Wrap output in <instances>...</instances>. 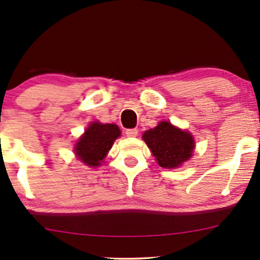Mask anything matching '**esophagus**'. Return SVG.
I'll return each mask as SVG.
<instances>
[{"label":"esophagus","instance_id":"1","mask_svg":"<svg viewBox=\"0 0 260 260\" xmlns=\"http://www.w3.org/2000/svg\"><path fill=\"white\" fill-rule=\"evenodd\" d=\"M125 134H126V136L129 137H135L137 136V134H139V131H137V129H127L125 131Z\"/></svg>","mask_w":260,"mask_h":260}]
</instances>
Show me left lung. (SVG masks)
Returning <instances> with one entry per match:
<instances>
[{"label":"left lung","mask_w":260,"mask_h":260,"mask_svg":"<svg viewBox=\"0 0 260 260\" xmlns=\"http://www.w3.org/2000/svg\"><path fill=\"white\" fill-rule=\"evenodd\" d=\"M142 137L158 164L168 169L178 168L187 161L195 146L190 134L165 120L160 121L154 129L146 131Z\"/></svg>","instance_id":"obj_1"}]
</instances>
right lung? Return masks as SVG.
<instances>
[{
  "label": "right lung",
  "instance_id": "right-lung-1",
  "mask_svg": "<svg viewBox=\"0 0 260 260\" xmlns=\"http://www.w3.org/2000/svg\"><path fill=\"white\" fill-rule=\"evenodd\" d=\"M120 136V130L114 124L91 123L84 135L76 143L75 150L78 158L89 166H99L106 158L115 139Z\"/></svg>",
  "mask_w": 260,
  "mask_h": 260
}]
</instances>
